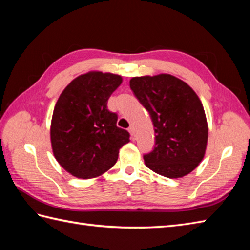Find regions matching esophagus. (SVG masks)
Wrapping results in <instances>:
<instances>
[{"label":"esophagus","instance_id":"obj_1","mask_svg":"<svg viewBox=\"0 0 250 250\" xmlns=\"http://www.w3.org/2000/svg\"><path fill=\"white\" fill-rule=\"evenodd\" d=\"M129 132H130V134H131V139L132 140H135V131H134L133 126H130Z\"/></svg>","mask_w":250,"mask_h":250}]
</instances>
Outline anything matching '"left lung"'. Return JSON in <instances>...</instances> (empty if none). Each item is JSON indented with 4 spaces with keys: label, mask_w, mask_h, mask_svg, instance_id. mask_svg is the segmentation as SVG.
<instances>
[{
    "label": "left lung",
    "mask_w": 250,
    "mask_h": 250,
    "mask_svg": "<svg viewBox=\"0 0 250 250\" xmlns=\"http://www.w3.org/2000/svg\"><path fill=\"white\" fill-rule=\"evenodd\" d=\"M130 88L147 109L155 126L156 144L145 153L151 171L168 178L192 172L204 157L208 128L198 95L169 74L133 77Z\"/></svg>",
    "instance_id": "1"
}]
</instances>
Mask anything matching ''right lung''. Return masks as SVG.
<instances>
[{"label": "right lung", "instance_id": "add662e5", "mask_svg": "<svg viewBox=\"0 0 250 250\" xmlns=\"http://www.w3.org/2000/svg\"><path fill=\"white\" fill-rule=\"evenodd\" d=\"M119 75L90 72L78 76L63 90L55 106L50 137L60 166L78 178L105 173L118 159L130 134L117 126L118 116L107 101L120 86Z\"/></svg>", "mask_w": 250, "mask_h": 250}]
</instances>
